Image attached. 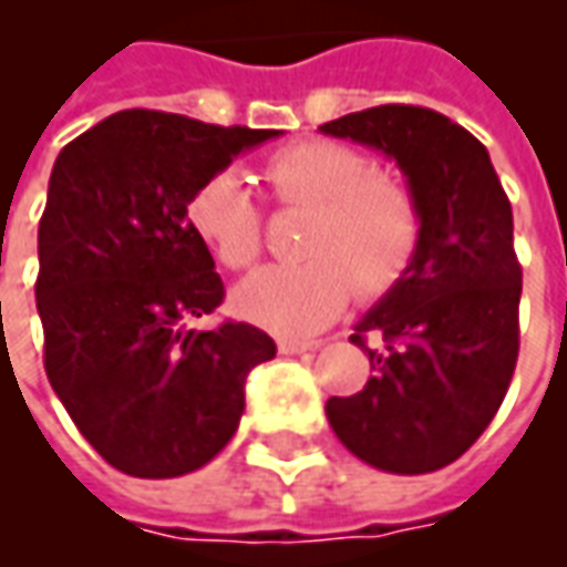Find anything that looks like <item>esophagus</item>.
I'll return each mask as SVG.
<instances>
[{"label": "esophagus", "instance_id": "obj_1", "mask_svg": "<svg viewBox=\"0 0 567 567\" xmlns=\"http://www.w3.org/2000/svg\"><path fill=\"white\" fill-rule=\"evenodd\" d=\"M321 340H300V337H279V352L282 355H300V352H312L319 349Z\"/></svg>", "mask_w": 567, "mask_h": 567}]
</instances>
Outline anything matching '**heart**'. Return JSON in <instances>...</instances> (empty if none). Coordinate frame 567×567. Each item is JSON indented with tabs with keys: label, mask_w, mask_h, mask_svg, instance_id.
<instances>
[{
	"label": "heart",
	"mask_w": 567,
	"mask_h": 567,
	"mask_svg": "<svg viewBox=\"0 0 567 567\" xmlns=\"http://www.w3.org/2000/svg\"><path fill=\"white\" fill-rule=\"evenodd\" d=\"M272 203L307 209L297 264L264 267L236 288V309L279 333L324 328L358 291L380 297L404 279L425 236V215L406 178L373 169L352 145L303 140L260 163ZM185 221L227 270H246L264 246L251 190L234 173H215L187 197Z\"/></svg>",
	"instance_id": "obj_1"
}]
</instances>
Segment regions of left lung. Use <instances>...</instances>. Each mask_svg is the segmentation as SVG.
<instances>
[{"mask_svg":"<svg viewBox=\"0 0 567 567\" xmlns=\"http://www.w3.org/2000/svg\"><path fill=\"white\" fill-rule=\"evenodd\" d=\"M321 133L394 157L425 215L410 272L349 337L373 377L324 413L361 462L389 474L440 471L486 431L516 370L523 267L511 199L486 145L434 109L377 105Z\"/></svg>","mask_w":567,"mask_h":567,"instance_id":"1","label":"left lung"}]
</instances>
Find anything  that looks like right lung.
<instances>
[{
  "instance_id": "right-lung-1",
  "label": "right lung",
  "mask_w": 567,
  "mask_h": 567,
  "mask_svg": "<svg viewBox=\"0 0 567 567\" xmlns=\"http://www.w3.org/2000/svg\"><path fill=\"white\" fill-rule=\"evenodd\" d=\"M279 130L127 109L60 151L39 221L44 373L84 440L142 480L212 462L246 410V377L276 343L246 321L187 331L221 307L185 203Z\"/></svg>"
}]
</instances>
